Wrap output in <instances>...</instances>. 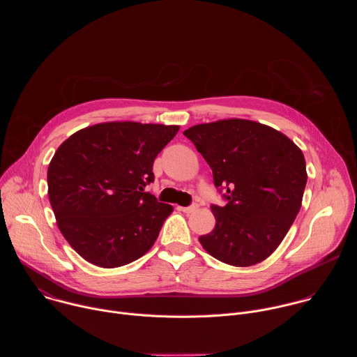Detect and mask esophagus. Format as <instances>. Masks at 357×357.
<instances>
[{
    "label": "esophagus",
    "mask_w": 357,
    "mask_h": 357,
    "mask_svg": "<svg viewBox=\"0 0 357 357\" xmlns=\"http://www.w3.org/2000/svg\"><path fill=\"white\" fill-rule=\"evenodd\" d=\"M197 205L196 203H193V205H190V206H185V208H179V211H182L183 213H193L195 211H197Z\"/></svg>",
    "instance_id": "obj_1"
}]
</instances>
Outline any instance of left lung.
I'll list each match as a JSON object with an SVG mask.
<instances>
[{
  "mask_svg": "<svg viewBox=\"0 0 357 357\" xmlns=\"http://www.w3.org/2000/svg\"><path fill=\"white\" fill-rule=\"evenodd\" d=\"M183 135L212 168L226 200V206H211L216 226L200 244L230 266L261 263L301 209L308 178L302 151L282 132L240 119L197 124Z\"/></svg>",
  "mask_w": 357,
  "mask_h": 357,
  "instance_id": "left-lung-1",
  "label": "left lung"
}]
</instances>
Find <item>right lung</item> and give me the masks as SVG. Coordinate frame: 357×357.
Listing matches in <instances>:
<instances>
[{
    "label": "right lung",
    "mask_w": 357,
    "mask_h": 357,
    "mask_svg": "<svg viewBox=\"0 0 357 357\" xmlns=\"http://www.w3.org/2000/svg\"><path fill=\"white\" fill-rule=\"evenodd\" d=\"M178 126L101 123L70 135L47 168L58 227L80 256L103 268L130 264L155 243L172 206L145 192L152 164Z\"/></svg>",
    "instance_id": "obj_1"
}]
</instances>
